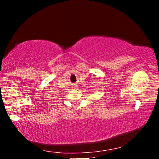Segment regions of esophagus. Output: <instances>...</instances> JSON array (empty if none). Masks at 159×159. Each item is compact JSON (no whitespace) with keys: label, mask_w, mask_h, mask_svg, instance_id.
Segmentation results:
<instances>
[{"label":"esophagus","mask_w":159,"mask_h":159,"mask_svg":"<svg viewBox=\"0 0 159 159\" xmlns=\"http://www.w3.org/2000/svg\"><path fill=\"white\" fill-rule=\"evenodd\" d=\"M76 87H75H75H74V88H76Z\"/></svg>","instance_id":"1"}]
</instances>
